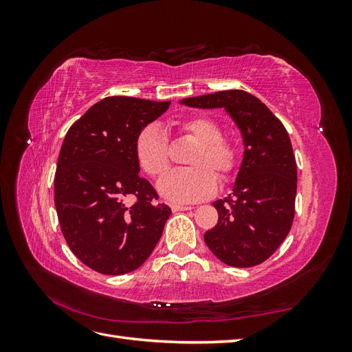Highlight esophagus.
<instances>
[{
  "label": "esophagus",
  "mask_w": 352,
  "mask_h": 352,
  "mask_svg": "<svg viewBox=\"0 0 352 352\" xmlns=\"http://www.w3.org/2000/svg\"><path fill=\"white\" fill-rule=\"evenodd\" d=\"M170 207H172V211H173V212H176V211H186V210L192 208L190 206H180V204H172Z\"/></svg>",
  "instance_id": "obj_1"
}]
</instances>
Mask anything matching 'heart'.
<instances>
[{
	"mask_svg": "<svg viewBox=\"0 0 352 352\" xmlns=\"http://www.w3.org/2000/svg\"><path fill=\"white\" fill-rule=\"evenodd\" d=\"M179 129L197 142L186 170H176L158 182V192L176 202L206 199L216 192L217 179L228 180L238 164L236 146L221 136V126L208 116H190L179 122ZM135 157L142 172L163 176L170 167V145L162 126L148 124L135 141Z\"/></svg>",
	"mask_w": 352,
	"mask_h": 352,
	"instance_id": "1",
	"label": "heart"
}]
</instances>
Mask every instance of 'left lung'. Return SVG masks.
Listing matches in <instances>:
<instances>
[{"instance_id": "left-lung-1", "label": "left lung", "mask_w": 352, "mask_h": 352, "mask_svg": "<svg viewBox=\"0 0 352 352\" xmlns=\"http://www.w3.org/2000/svg\"><path fill=\"white\" fill-rule=\"evenodd\" d=\"M195 109H225L239 127L243 158L232 192L212 202L217 225L204 241L232 267L267 260L291 230L295 216L296 163L285 126L257 97L241 89L180 101Z\"/></svg>"}]
</instances>
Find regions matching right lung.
Listing matches in <instances>:
<instances>
[{"label":"right lung","instance_id":"add662e5","mask_svg":"<svg viewBox=\"0 0 352 352\" xmlns=\"http://www.w3.org/2000/svg\"><path fill=\"white\" fill-rule=\"evenodd\" d=\"M170 101L107 97L74 122L63 141L54 202L69 248L89 269L124 274L141 267L172 210L140 176L135 141ZM135 197L133 205L126 199Z\"/></svg>","mask_w":352,"mask_h":352}]
</instances>
